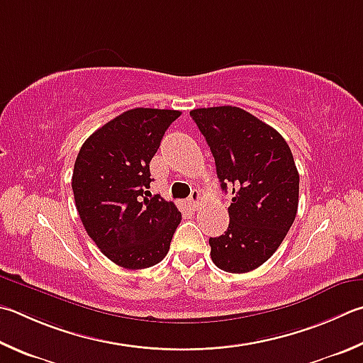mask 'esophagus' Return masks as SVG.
I'll list each match as a JSON object with an SVG mask.
<instances>
[{"label":"esophagus","mask_w":363,"mask_h":363,"mask_svg":"<svg viewBox=\"0 0 363 363\" xmlns=\"http://www.w3.org/2000/svg\"><path fill=\"white\" fill-rule=\"evenodd\" d=\"M189 204H190V208H192V209L199 208V204H200V192H199V190H194V192L190 194Z\"/></svg>","instance_id":"34e87169"}]
</instances>
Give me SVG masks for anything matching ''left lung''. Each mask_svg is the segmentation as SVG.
<instances>
[{
    "mask_svg": "<svg viewBox=\"0 0 363 363\" xmlns=\"http://www.w3.org/2000/svg\"><path fill=\"white\" fill-rule=\"evenodd\" d=\"M190 116L206 138L222 190H232L227 232L209 238L211 259L227 273H247L281 246L298 209L300 176L278 131L236 106Z\"/></svg>",
    "mask_w": 363,
    "mask_h": 363,
    "instance_id": "obj_1",
    "label": "left lung"
}]
</instances>
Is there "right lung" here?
<instances>
[{"instance_id": "obj_1", "label": "right lung", "mask_w": 363, "mask_h": 363, "mask_svg": "<svg viewBox=\"0 0 363 363\" xmlns=\"http://www.w3.org/2000/svg\"><path fill=\"white\" fill-rule=\"evenodd\" d=\"M179 116L174 109L125 111L79 150L71 181L79 217L98 249L118 267L149 268L168 254L181 213L173 201L147 190L149 163Z\"/></svg>"}]
</instances>
